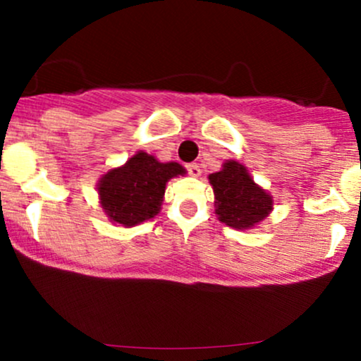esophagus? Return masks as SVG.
I'll use <instances>...</instances> for the list:
<instances>
[{
	"instance_id": "obj_1",
	"label": "esophagus",
	"mask_w": 361,
	"mask_h": 361,
	"mask_svg": "<svg viewBox=\"0 0 361 361\" xmlns=\"http://www.w3.org/2000/svg\"><path fill=\"white\" fill-rule=\"evenodd\" d=\"M186 169H188L190 176H193V178H198V176L202 175V169H200V166H198L197 163H192V164H188V166H186Z\"/></svg>"
}]
</instances>
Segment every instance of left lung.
<instances>
[{"label":"left lung","mask_w":361,"mask_h":361,"mask_svg":"<svg viewBox=\"0 0 361 361\" xmlns=\"http://www.w3.org/2000/svg\"><path fill=\"white\" fill-rule=\"evenodd\" d=\"M209 183L214 190L215 215L235 231L252 229L271 214L273 197L239 161H226L221 171L209 175Z\"/></svg>","instance_id":"left-lung-1"}]
</instances>
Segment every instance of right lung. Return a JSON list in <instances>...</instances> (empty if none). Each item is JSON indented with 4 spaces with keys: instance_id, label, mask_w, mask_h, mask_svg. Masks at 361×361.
Segmentation results:
<instances>
[{
    "instance_id": "right-lung-1",
    "label": "right lung",
    "mask_w": 361,
    "mask_h": 361,
    "mask_svg": "<svg viewBox=\"0 0 361 361\" xmlns=\"http://www.w3.org/2000/svg\"><path fill=\"white\" fill-rule=\"evenodd\" d=\"M186 175L181 164L161 163L152 154L137 151L126 164L111 168L97 183L98 200L111 224L134 227L161 212L166 183Z\"/></svg>"
}]
</instances>
